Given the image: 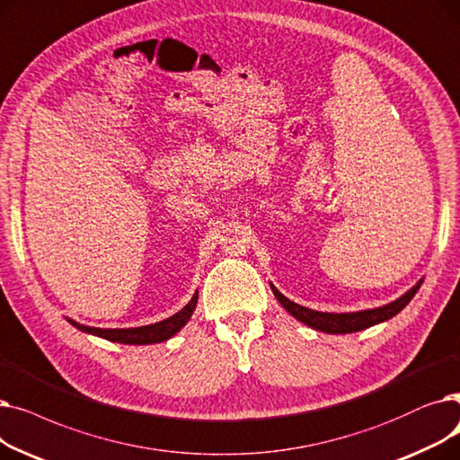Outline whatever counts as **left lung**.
<instances>
[{
	"mask_svg": "<svg viewBox=\"0 0 460 460\" xmlns=\"http://www.w3.org/2000/svg\"><path fill=\"white\" fill-rule=\"evenodd\" d=\"M421 282L423 280H420L418 284H415V287H411L399 299L384 305V307L368 309V311H358V313H320V311H313V309L303 307V305H297V303L290 301L287 296H282L273 287V284H271V290H273L275 297L279 299L282 307L287 309L296 320L303 322L305 325L313 327V330H316V332L332 333V335L341 333L342 335V333H356V332L367 330V327H370V325H376L380 322H385L395 314H399L410 303V299L415 296V292L420 290Z\"/></svg>",
	"mask_w": 460,
	"mask_h": 460,
	"instance_id": "obj_1",
	"label": "left lung"
}]
</instances>
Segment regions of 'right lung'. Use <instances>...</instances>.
<instances>
[{"label":"right lung","instance_id":"right-lung-1","mask_svg":"<svg viewBox=\"0 0 460 460\" xmlns=\"http://www.w3.org/2000/svg\"><path fill=\"white\" fill-rule=\"evenodd\" d=\"M196 303H199V292H194V296L190 297V301L185 305V307L176 313L173 316L157 322V323H149V325H142V327H127V330H101V327H90L78 323L71 318L69 323H73L76 330L90 333V335H97L101 339L112 341V342H119V344H157L163 341H168L170 337L176 335L181 327L189 322V318L192 316Z\"/></svg>","mask_w":460,"mask_h":460}]
</instances>
